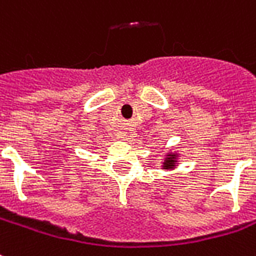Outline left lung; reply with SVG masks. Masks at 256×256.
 Returning a JSON list of instances; mask_svg holds the SVG:
<instances>
[{"instance_id": "obj_1", "label": "left lung", "mask_w": 256, "mask_h": 256, "mask_svg": "<svg viewBox=\"0 0 256 256\" xmlns=\"http://www.w3.org/2000/svg\"><path fill=\"white\" fill-rule=\"evenodd\" d=\"M177 154L169 153L166 156V158L164 161V169H172V168L176 166V162H177Z\"/></svg>"}]
</instances>
